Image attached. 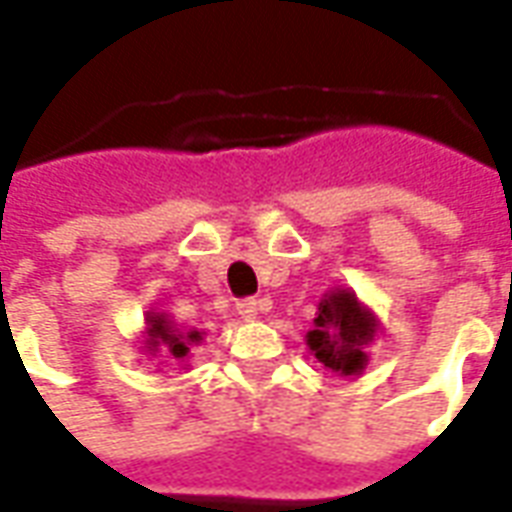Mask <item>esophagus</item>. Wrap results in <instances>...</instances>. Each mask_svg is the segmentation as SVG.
I'll list each match as a JSON object with an SVG mask.
<instances>
[{"label": "esophagus", "instance_id": "obj_1", "mask_svg": "<svg viewBox=\"0 0 512 512\" xmlns=\"http://www.w3.org/2000/svg\"><path fill=\"white\" fill-rule=\"evenodd\" d=\"M259 308H262V303H259L256 297H242L237 303V314L242 320H253V317L259 314Z\"/></svg>", "mask_w": 512, "mask_h": 512}]
</instances>
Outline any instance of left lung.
Here are the masks:
<instances>
[{
    "mask_svg": "<svg viewBox=\"0 0 512 512\" xmlns=\"http://www.w3.org/2000/svg\"><path fill=\"white\" fill-rule=\"evenodd\" d=\"M375 336L372 314L361 308L353 292H328L314 317V331H308L306 342L314 358L333 372L355 375L366 364L364 344Z\"/></svg>",
    "mask_w": 512,
    "mask_h": 512,
    "instance_id": "obj_1",
    "label": "left lung"
}]
</instances>
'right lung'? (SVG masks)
Returning <instances> with one entry per match:
<instances>
[{
  "label": "right lung",
  "mask_w": 512,
  "mask_h": 512,
  "mask_svg": "<svg viewBox=\"0 0 512 512\" xmlns=\"http://www.w3.org/2000/svg\"><path fill=\"white\" fill-rule=\"evenodd\" d=\"M148 344L154 347V350H159V347H165L170 355H176V358H184L187 355V344L198 342L201 339V333L198 331H190V333H181L176 331L173 325H170L162 314H151L148 317Z\"/></svg>",
  "instance_id": "1"
}]
</instances>
